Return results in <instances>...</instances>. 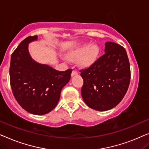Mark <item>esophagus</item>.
Returning a JSON list of instances; mask_svg holds the SVG:
<instances>
[{
    "label": "esophagus",
    "instance_id": "esophagus-1",
    "mask_svg": "<svg viewBox=\"0 0 149 149\" xmlns=\"http://www.w3.org/2000/svg\"><path fill=\"white\" fill-rule=\"evenodd\" d=\"M77 75V72H76V71H73V72H72V77H73V76H74V75Z\"/></svg>",
    "mask_w": 149,
    "mask_h": 149
}]
</instances>
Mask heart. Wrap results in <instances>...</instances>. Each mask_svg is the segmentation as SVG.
<instances>
[{
    "mask_svg": "<svg viewBox=\"0 0 149 149\" xmlns=\"http://www.w3.org/2000/svg\"><path fill=\"white\" fill-rule=\"evenodd\" d=\"M100 49L97 44L84 42L70 49L65 54L67 59L76 60L77 65L81 69H87L93 65L98 60Z\"/></svg>",
    "mask_w": 149,
    "mask_h": 149,
    "instance_id": "b5f03b06",
    "label": "heart"
}]
</instances>
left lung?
Instances as JSON below:
<instances>
[{
    "label": "left lung",
    "instance_id": "1",
    "mask_svg": "<svg viewBox=\"0 0 149 149\" xmlns=\"http://www.w3.org/2000/svg\"><path fill=\"white\" fill-rule=\"evenodd\" d=\"M104 45V54L93 65L81 71L84 101L100 111L116 107L124 97L130 81V66L124 48L112 42Z\"/></svg>",
    "mask_w": 149,
    "mask_h": 149
}]
</instances>
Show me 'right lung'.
Returning a JSON list of instances; mask_svg holds the SVG:
<instances>
[{
	"label": "right lung",
	"mask_w": 149,
	"mask_h": 149,
	"mask_svg": "<svg viewBox=\"0 0 149 149\" xmlns=\"http://www.w3.org/2000/svg\"><path fill=\"white\" fill-rule=\"evenodd\" d=\"M37 40V36H28L19 44L11 55L9 75L13 93L19 105L28 113L41 116L55 108L72 71L58 72L33 60L28 46Z\"/></svg>",
	"instance_id": "obj_1"
}]
</instances>
